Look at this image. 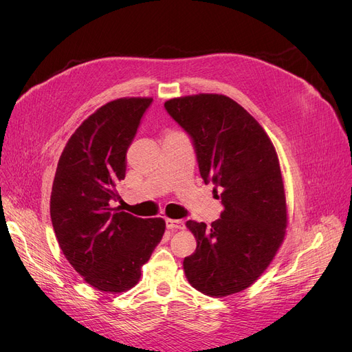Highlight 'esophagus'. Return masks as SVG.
<instances>
[{
  "label": "esophagus",
  "instance_id": "esophagus-1",
  "mask_svg": "<svg viewBox=\"0 0 352 352\" xmlns=\"http://www.w3.org/2000/svg\"><path fill=\"white\" fill-rule=\"evenodd\" d=\"M166 228L170 231H178V230H184L186 228V224H184L182 219H171V218H166Z\"/></svg>",
  "mask_w": 352,
  "mask_h": 352
}]
</instances>
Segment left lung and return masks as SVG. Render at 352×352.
Here are the masks:
<instances>
[{"mask_svg":"<svg viewBox=\"0 0 352 352\" xmlns=\"http://www.w3.org/2000/svg\"><path fill=\"white\" fill-rule=\"evenodd\" d=\"M164 107L191 135L201 177L221 191L224 204L211 227L187 221L197 250L184 260V272L208 297L241 292L268 268L288 226L274 144L260 122L227 96L177 97Z\"/></svg>","mask_w":352,"mask_h":352,"instance_id":"obj_1","label":"left lung"}]
</instances>
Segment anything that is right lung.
Returning a JSON list of instances; mask_svg holds the SVG:
<instances>
[{
    "label": "right lung",
    "mask_w": 352,
    "mask_h": 352,
    "mask_svg": "<svg viewBox=\"0 0 352 352\" xmlns=\"http://www.w3.org/2000/svg\"><path fill=\"white\" fill-rule=\"evenodd\" d=\"M151 101L124 97L92 113L65 144L52 182L50 214L60 248L88 285L108 294L138 284L165 232L162 218H137L111 207L120 198L126 150Z\"/></svg>",
    "instance_id": "add662e5"
}]
</instances>
